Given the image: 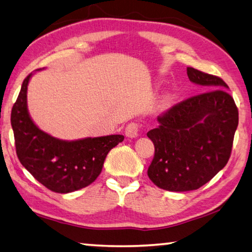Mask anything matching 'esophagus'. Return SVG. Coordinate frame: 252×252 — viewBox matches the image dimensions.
<instances>
[{
    "label": "esophagus",
    "mask_w": 252,
    "mask_h": 252,
    "mask_svg": "<svg viewBox=\"0 0 252 252\" xmlns=\"http://www.w3.org/2000/svg\"><path fill=\"white\" fill-rule=\"evenodd\" d=\"M126 135L127 138H131V139H134L136 136L139 135V126L136 123L131 122L129 125L126 126Z\"/></svg>",
    "instance_id": "obj_1"
}]
</instances>
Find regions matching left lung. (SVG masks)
<instances>
[{
	"instance_id": "obj_1",
	"label": "left lung",
	"mask_w": 252,
	"mask_h": 252,
	"mask_svg": "<svg viewBox=\"0 0 252 252\" xmlns=\"http://www.w3.org/2000/svg\"><path fill=\"white\" fill-rule=\"evenodd\" d=\"M191 82L209 90L172 106L147 133L155 144L148 176L163 190L199 189L224 168L231 155L238 109L218 76L187 67Z\"/></svg>"
}]
</instances>
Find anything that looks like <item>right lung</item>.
Segmentation results:
<instances>
[{
	"label": "right lung",
	"instance_id": "add662e5",
	"mask_svg": "<svg viewBox=\"0 0 252 252\" xmlns=\"http://www.w3.org/2000/svg\"><path fill=\"white\" fill-rule=\"evenodd\" d=\"M32 75L24 79L11 113L19 160L53 192L69 193L88 187L99 177L109 151L122 142L125 136L112 134L69 141L42 131L28 110V85Z\"/></svg>",
	"mask_w": 252,
	"mask_h": 252
}]
</instances>
